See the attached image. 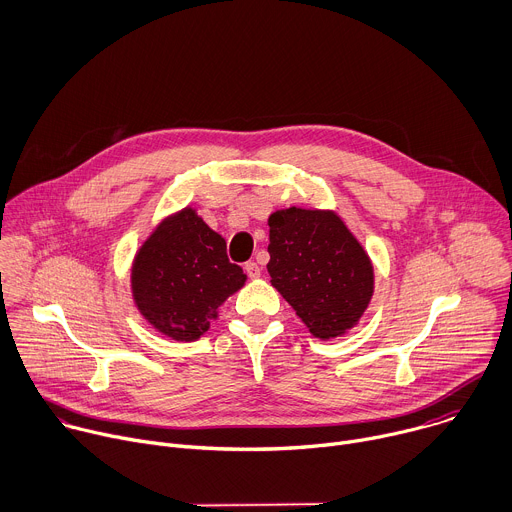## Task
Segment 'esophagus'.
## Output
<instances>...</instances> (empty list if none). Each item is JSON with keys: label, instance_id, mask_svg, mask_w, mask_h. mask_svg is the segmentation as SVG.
<instances>
[{"label": "esophagus", "instance_id": "obj_1", "mask_svg": "<svg viewBox=\"0 0 512 512\" xmlns=\"http://www.w3.org/2000/svg\"><path fill=\"white\" fill-rule=\"evenodd\" d=\"M244 270H246V274H248L250 278H258V276H260V266H258L256 262H246V264H244Z\"/></svg>", "mask_w": 512, "mask_h": 512}]
</instances>
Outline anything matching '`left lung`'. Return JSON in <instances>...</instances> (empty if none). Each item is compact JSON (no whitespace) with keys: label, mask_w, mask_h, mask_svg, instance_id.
<instances>
[{"label":"left lung","mask_w":512,"mask_h":512,"mask_svg":"<svg viewBox=\"0 0 512 512\" xmlns=\"http://www.w3.org/2000/svg\"><path fill=\"white\" fill-rule=\"evenodd\" d=\"M268 272L298 319L317 339L345 335L373 296V264L331 210L288 208L270 214Z\"/></svg>","instance_id":"obj_1"}]
</instances>
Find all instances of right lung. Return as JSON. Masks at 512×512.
I'll return each instance as SVG.
<instances>
[{
	"mask_svg": "<svg viewBox=\"0 0 512 512\" xmlns=\"http://www.w3.org/2000/svg\"><path fill=\"white\" fill-rule=\"evenodd\" d=\"M246 282L226 254V240L193 208L165 218L139 248L131 290L145 321L173 341H195L218 306Z\"/></svg>",
	"mask_w": 512,
	"mask_h": 512,
	"instance_id": "add662e5",
	"label": "right lung"
}]
</instances>
